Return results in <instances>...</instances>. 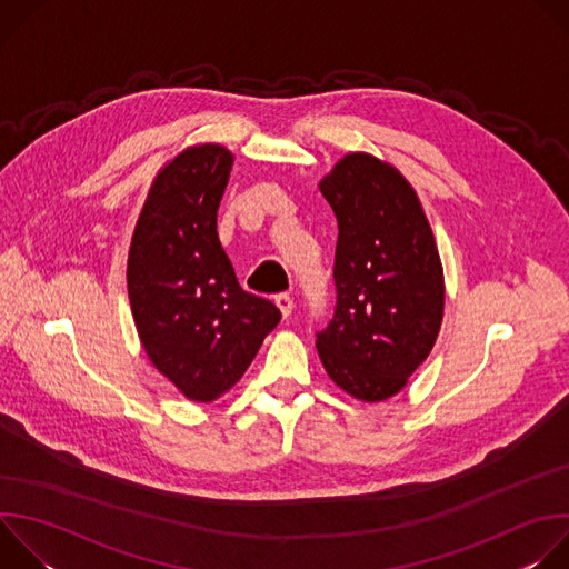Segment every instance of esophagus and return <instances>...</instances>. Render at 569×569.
I'll return each mask as SVG.
<instances>
[{
  "instance_id": "1",
  "label": "esophagus",
  "mask_w": 569,
  "mask_h": 569,
  "mask_svg": "<svg viewBox=\"0 0 569 569\" xmlns=\"http://www.w3.org/2000/svg\"><path fill=\"white\" fill-rule=\"evenodd\" d=\"M274 303L279 306V310H281V315H283V317H288V315L292 312V308H295L292 297H290V295H286V292L277 295V297H274Z\"/></svg>"
}]
</instances>
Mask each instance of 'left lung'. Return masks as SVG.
I'll use <instances>...</instances> for the list:
<instances>
[{"label": "left lung", "instance_id": "8db88e82", "mask_svg": "<svg viewBox=\"0 0 569 569\" xmlns=\"http://www.w3.org/2000/svg\"><path fill=\"white\" fill-rule=\"evenodd\" d=\"M338 218L336 310L317 333L331 380L376 402L398 393L430 356L443 319V268L423 207L393 167L342 157L321 180Z\"/></svg>", "mask_w": 569, "mask_h": 569}]
</instances>
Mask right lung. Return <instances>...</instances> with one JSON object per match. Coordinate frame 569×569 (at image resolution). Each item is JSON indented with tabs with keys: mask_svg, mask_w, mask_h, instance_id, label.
<instances>
[{
	"mask_svg": "<svg viewBox=\"0 0 569 569\" xmlns=\"http://www.w3.org/2000/svg\"><path fill=\"white\" fill-rule=\"evenodd\" d=\"M233 154L218 143L180 152L159 171L128 254L139 340L187 398L211 402L259 353L281 312L240 288L216 231Z\"/></svg>",
	"mask_w": 569,
	"mask_h": 569,
	"instance_id": "obj_1",
	"label": "right lung"
}]
</instances>
